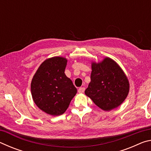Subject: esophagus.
<instances>
[{"label": "esophagus", "mask_w": 151, "mask_h": 151, "mask_svg": "<svg viewBox=\"0 0 151 151\" xmlns=\"http://www.w3.org/2000/svg\"><path fill=\"white\" fill-rule=\"evenodd\" d=\"M85 90V88L84 87H80L78 89V93H83Z\"/></svg>", "instance_id": "obj_1"}]
</instances>
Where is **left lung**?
Returning <instances> with one entry per match:
<instances>
[{"mask_svg":"<svg viewBox=\"0 0 151 151\" xmlns=\"http://www.w3.org/2000/svg\"><path fill=\"white\" fill-rule=\"evenodd\" d=\"M91 82L85 91L97 106L104 111L117 108L129 92V79L118 64L109 57L92 62Z\"/></svg>","mask_w":151,"mask_h":151,"instance_id":"obj_1","label":"left lung"}]
</instances>
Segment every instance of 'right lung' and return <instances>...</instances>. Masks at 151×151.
<instances>
[{
    "instance_id": "right-lung-1",
    "label": "right lung",
    "mask_w": 151,
    "mask_h": 151,
    "mask_svg": "<svg viewBox=\"0 0 151 151\" xmlns=\"http://www.w3.org/2000/svg\"><path fill=\"white\" fill-rule=\"evenodd\" d=\"M66 63L65 57L47 58L38 68L31 81L30 90L36 105L52 116L63 114L77 93L65 73Z\"/></svg>"
}]
</instances>
